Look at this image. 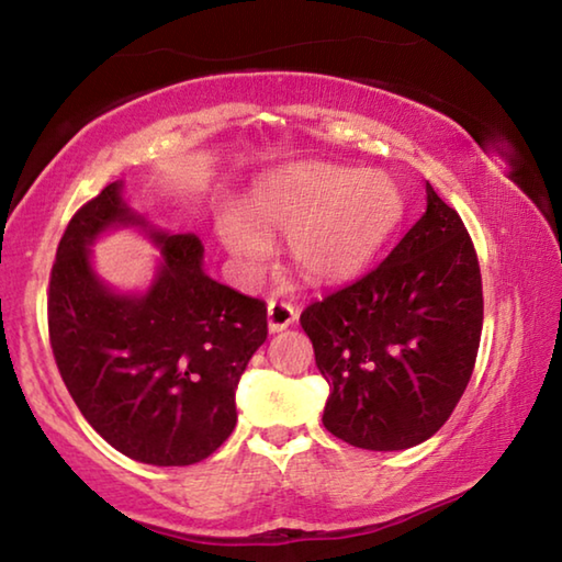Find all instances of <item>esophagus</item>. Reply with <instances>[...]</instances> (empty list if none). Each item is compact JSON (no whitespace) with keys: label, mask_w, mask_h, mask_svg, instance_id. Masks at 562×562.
Instances as JSON below:
<instances>
[{"label":"esophagus","mask_w":562,"mask_h":562,"mask_svg":"<svg viewBox=\"0 0 562 562\" xmlns=\"http://www.w3.org/2000/svg\"><path fill=\"white\" fill-rule=\"evenodd\" d=\"M294 319H297V307H292L290 302H284V300H270L268 302V327H270V331H282L284 327H290Z\"/></svg>","instance_id":"obj_1"}]
</instances>
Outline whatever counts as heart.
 <instances>
[{"label":"heart","instance_id":"heart-1","mask_svg":"<svg viewBox=\"0 0 562 562\" xmlns=\"http://www.w3.org/2000/svg\"><path fill=\"white\" fill-rule=\"evenodd\" d=\"M394 180L341 166H290L252 190L240 215L217 221L225 250L245 270L270 260L268 235H288L290 258L310 280L337 282L372 262L402 221Z\"/></svg>","mask_w":562,"mask_h":562}]
</instances>
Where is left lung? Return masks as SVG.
<instances>
[{"instance_id":"1","label":"left lung","mask_w":562,"mask_h":562,"mask_svg":"<svg viewBox=\"0 0 562 562\" xmlns=\"http://www.w3.org/2000/svg\"><path fill=\"white\" fill-rule=\"evenodd\" d=\"M329 384L322 424L357 449L402 451L449 422L483 329L475 247L426 183V213L384 262L300 315Z\"/></svg>"}]
</instances>
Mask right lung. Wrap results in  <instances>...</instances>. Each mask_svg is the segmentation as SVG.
Listing matches in <instances>:
<instances>
[{
    "label": "right lung",
    "instance_id": "add662e5",
    "mask_svg": "<svg viewBox=\"0 0 562 562\" xmlns=\"http://www.w3.org/2000/svg\"><path fill=\"white\" fill-rule=\"evenodd\" d=\"M109 183L81 205L56 247L49 341L83 418L113 449L150 465H190L233 434L235 389L268 339V307L207 278L195 235L150 233L160 268L144 294H119L91 268L109 227L140 225Z\"/></svg>",
    "mask_w": 562,
    "mask_h": 562
}]
</instances>
